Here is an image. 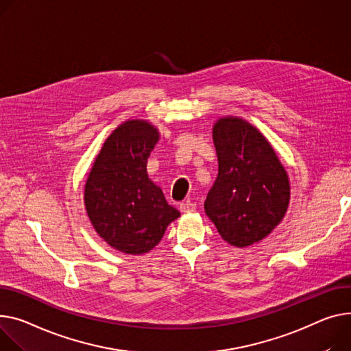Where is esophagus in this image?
<instances>
[{
    "label": "esophagus",
    "mask_w": 351,
    "mask_h": 351,
    "mask_svg": "<svg viewBox=\"0 0 351 351\" xmlns=\"http://www.w3.org/2000/svg\"><path fill=\"white\" fill-rule=\"evenodd\" d=\"M179 208H180L182 213H191V212H195V210H196V204L189 202V200L188 202H182L179 204Z\"/></svg>",
    "instance_id": "obj_1"
}]
</instances>
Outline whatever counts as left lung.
<instances>
[{"label": "left lung", "mask_w": 351, "mask_h": 351, "mask_svg": "<svg viewBox=\"0 0 351 351\" xmlns=\"http://www.w3.org/2000/svg\"><path fill=\"white\" fill-rule=\"evenodd\" d=\"M219 175L204 212L224 241L243 248L264 240L282 221L291 197L289 179L267 138L239 117L213 127Z\"/></svg>", "instance_id": "1"}]
</instances>
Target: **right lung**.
Instances as JSON below:
<instances>
[{
    "label": "right lung",
    "mask_w": 351,
    "mask_h": 351,
    "mask_svg": "<svg viewBox=\"0 0 351 351\" xmlns=\"http://www.w3.org/2000/svg\"><path fill=\"white\" fill-rule=\"evenodd\" d=\"M158 139V130L148 121L123 123L106 139L86 180L84 206L93 227L125 254L151 251L180 216L147 173Z\"/></svg>",
    "instance_id": "add662e5"
}]
</instances>
